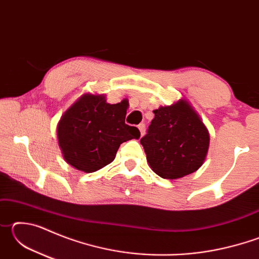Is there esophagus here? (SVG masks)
<instances>
[{"label": "esophagus", "instance_id": "1", "mask_svg": "<svg viewBox=\"0 0 259 259\" xmlns=\"http://www.w3.org/2000/svg\"><path fill=\"white\" fill-rule=\"evenodd\" d=\"M138 129H139V131H140V136H143L145 135V124L144 123H140L139 125H138Z\"/></svg>", "mask_w": 259, "mask_h": 259}]
</instances>
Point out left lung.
Masks as SVG:
<instances>
[{
    "label": "left lung",
    "instance_id": "1",
    "mask_svg": "<svg viewBox=\"0 0 259 259\" xmlns=\"http://www.w3.org/2000/svg\"><path fill=\"white\" fill-rule=\"evenodd\" d=\"M154 119L140 139L147 163L160 177L177 179L198 170L207 157V126L186 99L153 111Z\"/></svg>",
    "mask_w": 259,
    "mask_h": 259
}]
</instances>
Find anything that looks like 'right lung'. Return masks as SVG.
<instances>
[{
  "label": "right lung",
  "mask_w": 259,
  "mask_h": 259,
  "mask_svg": "<svg viewBox=\"0 0 259 259\" xmlns=\"http://www.w3.org/2000/svg\"><path fill=\"white\" fill-rule=\"evenodd\" d=\"M126 108L123 102L107 103L104 94H83L57 125L64 160L85 174L111 163L122 143L140 137L136 126L125 124Z\"/></svg>",
  "instance_id": "obj_1"
}]
</instances>
